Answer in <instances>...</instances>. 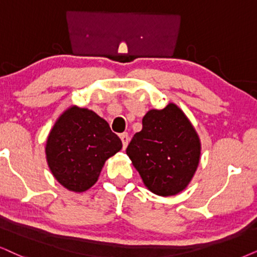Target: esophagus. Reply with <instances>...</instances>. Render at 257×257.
Instances as JSON below:
<instances>
[{
  "label": "esophagus",
  "mask_w": 257,
  "mask_h": 257,
  "mask_svg": "<svg viewBox=\"0 0 257 257\" xmlns=\"http://www.w3.org/2000/svg\"><path fill=\"white\" fill-rule=\"evenodd\" d=\"M119 138H121V141L123 144V149L126 148V146L129 144V135L128 133H123V134L119 135Z\"/></svg>",
  "instance_id": "1"
}]
</instances>
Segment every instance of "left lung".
I'll return each mask as SVG.
<instances>
[{"mask_svg":"<svg viewBox=\"0 0 257 257\" xmlns=\"http://www.w3.org/2000/svg\"><path fill=\"white\" fill-rule=\"evenodd\" d=\"M200 139L183 110L174 103L151 109L126 148L145 186L162 197L188 186L200 160Z\"/></svg>","mask_w":257,"mask_h":257,"instance_id":"left-lung-1","label":"left lung"}]
</instances>
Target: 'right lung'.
<instances>
[{"instance_id":"1","label":"right lung","mask_w":257,"mask_h":257,"mask_svg":"<svg viewBox=\"0 0 257 257\" xmlns=\"http://www.w3.org/2000/svg\"><path fill=\"white\" fill-rule=\"evenodd\" d=\"M122 141L92 110L71 105L48 134L46 160L58 183L76 193L96 184L105 161L121 151Z\"/></svg>"}]
</instances>
